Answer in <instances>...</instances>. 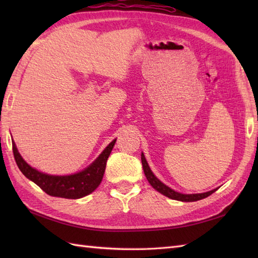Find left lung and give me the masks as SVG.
<instances>
[{"instance_id":"obj_1","label":"left lung","mask_w":258,"mask_h":258,"mask_svg":"<svg viewBox=\"0 0 258 258\" xmlns=\"http://www.w3.org/2000/svg\"><path fill=\"white\" fill-rule=\"evenodd\" d=\"M141 160H142V165H143L144 174H145L147 180H149V183L157 191H160L161 194L165 195V196L169 197V199H172V200L182 201V202H195V201H200V200L205 199V197H207V196L212 195L214 191L217 189L216 188V189H213V190H210V191H206V193H201V194H180V193H177V191H175L172 188H169L168 186H166L165 184H163L161 180L158 179L154 174H153V172L151 171V168L149 166V164H147V162L145 160V156H144L143 153H142Z\"/></svg>"}]
</instances>
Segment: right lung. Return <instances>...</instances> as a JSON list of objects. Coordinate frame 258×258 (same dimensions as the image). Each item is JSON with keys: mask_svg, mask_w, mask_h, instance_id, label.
<instances>
[{"mask_svg": "<svg viewBox=\"0 0 258 258\" xmlns=\"http://www.w3.org/2000/svg\"><path fill=\"white\" fill-rule=\"evenodd\" d=\"M115 142L116 140L111 142L102 154L96 158V161L92 163L84 171L78 174L67 175V176H54V175L38 172L37 169L31 167L22 158L14 142L12 143V147L15 162L18 164L20 171L27 178L34 182L37 186H40L48 195L76 200L91 194L101 184L104 172H105L107 158L111 154Z\"/></svg>", "mask_w": 258, "mask_h": 258, "instance_id": "right-lung-1", "label": "right lung"}]
</instances>
